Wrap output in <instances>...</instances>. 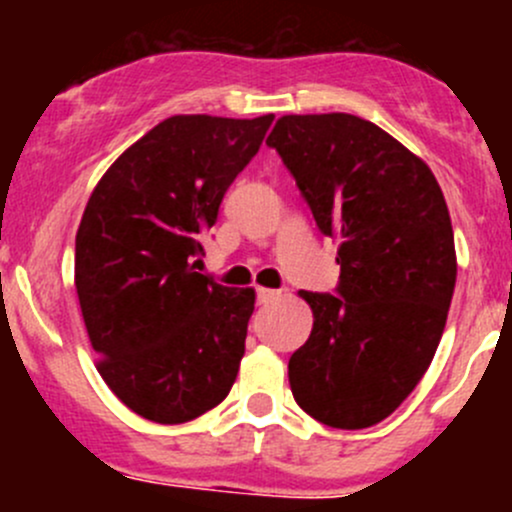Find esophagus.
Listing matches in <instances>:
<instances>
[{
	"mask_svg": "<svg viewBox=\"0 0 512 512\" xmlns=\"http://www.w3.org/2000/svg\"><path fill=\"white\" fill-rule=\"evenodd\" d=\"M255 294H257V304H267V302H272V299H275L280 292H277V289H270V287H257Z\"/></svg>",
	"mask_w": 512,
	"mask_h": 512,
	"instance_id": "34e87169",
	"label": "esophagus"
}]
</instances>
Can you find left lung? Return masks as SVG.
Returning a JSON list of instances; mask_svg holds the SVG:
<instances>
[{
    "mask_svg": "<svg viewBox=\"0 0 512 512\" xmlns=\"http://www.w3.org/2000/svg\"><path fill=\"white\" fill-rule=\"evenodd\" d=\"M267 146L339 240L337 289L307 292L314 327L289 356L299 409L332 428L394 414L426 374L456 287V247L431 168L349 113L282 116Z\"/></svg>",
    "mask_w": 512,
    "mask_h": 512,
    "instance_id": "left-lung-1",
    "label": "left lung"
}]
</instances>
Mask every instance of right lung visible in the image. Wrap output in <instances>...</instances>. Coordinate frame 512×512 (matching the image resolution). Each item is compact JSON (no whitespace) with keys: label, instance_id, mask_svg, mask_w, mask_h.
Masks as SVG:
<instances>
[{"label":"right lung","instance_id":"add662e5","mask_svg":"<svg viewBox=\"0 0 512 512\" xmlns=\"http://www.w3.org/2000/svg\"><path fill=\"white\" fill-rule=\"evenodd\" d=\"M275 116H173L96 185L76 232V294L98 371L138 416L185 423L215 409L245 354L252 289L195 272L237 173Z\"/></svg>","mask_w":512,"mask_h":512}]
</instances>
